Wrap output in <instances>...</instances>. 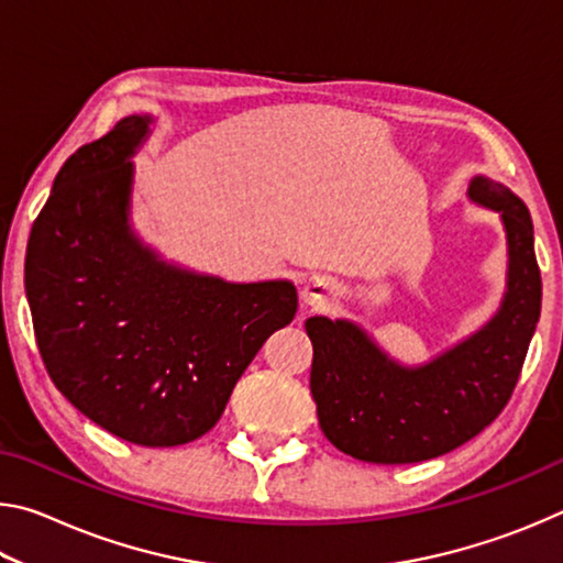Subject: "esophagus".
<instances>
[{
  "instance_id": "esophagus-1",
  "label": "esophagus",
  "mask_w": 563,
  "mask_h": 563,
  "mask_svg": "<svg viewBox=\"0 0 563 563\" xmlns=\"http://www.w3.org/2000/svg\"><path fill=\"white\" fill-rule=\"evenodd\" d=\"M332 283L328 278H320V275H316V278H310L308 283H305V288L300 292V298L305 305H312V308H318V305L325 302L330 295H332Z\"/></svg>"
}]
</instances>
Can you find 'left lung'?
Listing matches in <instances>:
<instances>
[{"instance_id":"left-lung-1","label":"left lung","mask_w":563,"mask_h":563,"mask_svg":"<svg viewBox=\"0 0 563 563\" xmlns=\"http://www.w3.org/2000/svg\"><path fill=\"white\" fill-rule=\"evenodd\" d=\"M470 198L501 216L509 275L501 308L460 345L419 367L389 360L350 320L310 318V393L320 430L355 460L412 464L456 450L507 407L541 312L533 223L519 196L476 176Z\"/></svg>"}]
</instances>
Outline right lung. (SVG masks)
Masks as SVG:
<instances>
[{
  "label": "right lung",
  "mask_w": 563,
  "mask_h": 563,
  "mask_svg": "<svg viewBox=\"0 0 563 563\" xmlns=\"http://www.w3.org/2000/svg\"><path fill=\"white\" fill-rule=\"evenodd\" d=\"M151 117H126L66 158L26 245L24 288L46 373L121 440L176 446L221 419L263 342L298 310L288 280L180 271L133 235L131 156Z\"/></svg>",
  "instance_id": "add662e5"
}]
</instances>
